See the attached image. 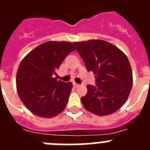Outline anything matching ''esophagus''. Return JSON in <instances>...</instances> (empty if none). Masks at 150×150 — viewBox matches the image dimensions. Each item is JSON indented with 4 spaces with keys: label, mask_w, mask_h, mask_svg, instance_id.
Here are the masks:
<instances>
[{
    "label": "esophagus",
    "mask_w": 150,
    "mask_h": 150,
    "mask_svg": "<svg viewBox=\"0 0 150 150\" xmlns=\"http://www.w3.org/2000/svg\"><path fill=\"white\" fill-rule=\"evenodd\" d=\"M73 86H74V87H75V88H77V87L79 86V85L77 84V83H73Z\"/></svg>",
    "instance_id": "1"
}]
</instances>
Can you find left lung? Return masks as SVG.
Here are the masks:
<instances>
[{"label":"left lung","instance_id":"1","mask_svg":"<svg viewBox=\"0 0 150 150\" xmlns=\"http://www.w3.org/2000/svg\"><path fill=\"white\" fill-rule=\"evenodd\" d=\"M87 71L95 74L97 86H87L81 98L83 107L98 116L112 114L121 108L133 83L129 61L122 50L102 40L74 42Z\"/></svg>","mask_w":150,"mask_h":150}]
</instances>
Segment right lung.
Listing matches in <instances>:
<instances>
[{
  "instance_id": "right-lung-1",
  "label": "right lung",
  "mask_w": 150,
  "mask_h": 150,
  "mask_svg": "<svg viewBox=\"0 0 150 150\" xmlns=\"http://www.w3.org/2000/svg\"><path fill=\"white\" fill-rule=\"evenodd\" d=\"M76 50L67 41H48L38 46L22 60L16 74L18 95L38 116L51 118L64 110L72 89L71 82L52 77L70 52Z\"/></svg>"
}]
</instances>
